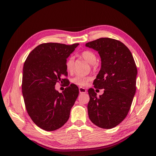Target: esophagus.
<instances>
[{"mask_svg":"<svg viewBox=\"0 0 156 156\" xmlns=\"http://www.w3.org/2000/svg\"><path fill=\"white\" fill-rule=\"evenodd\" d=\"M79 93H80V94L85 93H86V91H87L85 88L82 87H80L79 88Z\"/></svg>","mask_w":156,"mask_h":156,"instance_id":"1","label":"esophagus"}]
</instances>
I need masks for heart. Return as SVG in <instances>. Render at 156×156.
Instances as JSON below:
<instances>
[{"mask_svg":"<svg viewBox=\"0 0 156 156\" xmlns=\"http://www.w3.org/2000/svg\"><path fill=\"white\" fill-rule=\"evenodd\" d=\"M80 56L82 57L85 61L91 65H94L96 62V56L91 51H84L80 53ZM73 64H74V58L70 56L68 58V60L66 62V69L68 72H72L73 69ZM91 79L90 77H84L77 76L72 79V83L76 85L80 86H86L88 84L89 80Z\"/></svg>","mask_w":156,"mask_h":156,"instance_id":"obj_1","label":"heart"}]
</instances>
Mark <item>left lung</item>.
I'll return each mask as SVG.
<instances>
[{
	"mask_svg": "<svg viewBox=\"0 0 156 156\" xmlns=\"http://www.w3.org/2000/svg\"><path fill=\"white\" fill-rule=\"evenodd\" d=\"M98 51L101 69L93 84L104 89L97 97L94 89L88 90L89 118L97 126L111 129L120 124L128 115L136 92L137 69L129 49L121 42L100 38L86 44Z\"/></svg>",
	"mask_w": 156,
	"mask_h": 156,
	"instance_id": "left-lung-1",
	"label": "left lung"
}]
</instances>
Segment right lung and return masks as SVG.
I'll use <instances>...</instances> for the list:
<instances>
[{
  "instance_id": "1",
  "label": "right lung",
  "mask_w": 156,
  "mask_h": 156,
  "mask_svg": "<svg viewBox=\"0 0 156 156\" xmlns=\"http://www.w3.org/2000/svg\"><path fill=\"white\" fill-rule=\"evenodd\" d=\"M79 44H42L32 51L24 63L22 93L25 107L34 122L44 130H56L69 119L79 88L71 84L59 93L55 85L65 80L62 77L67 75L66 59Z\"/></svg>"
}]
</instances>
